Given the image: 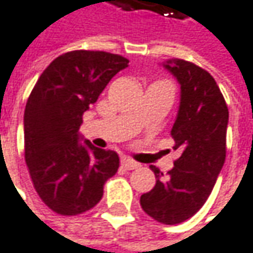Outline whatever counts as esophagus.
<instances>
[{"label":"esophagus","instance_id":"34e87169","mask_svg":"<svg viewBox=\"0 0 253 253\" xmlns=\"http://www.w3.org/2000/svg\"><path fill=\"white\" fill-rule=\"evenodd\" d=\"M122 165H123L126 169H128V171L139 168V164L134 162V161H131V159H128V158H123V159H122Z\"/></svg>","mask_w":253,"mask_h":253}]
</instances>
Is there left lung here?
<instances>
[{
  "instance_id": "1",
  "label": "left lung",
  "mask_w": 253,
  "mask_h": 253,
  "mask_svg": "<svg viewBox=\"0 0 253 253\" xmlns=\"http://www.w3.org/2000/svg\"><path fill=\"white\" fill-rule=\"evenodd\" d=\"M181 85L173 123V161L167 178L150 167L156 184L140 197L143 211L164 224L182 223L204 206L226 159L229 110L214 78L193 62L176 59L164 65Z\"/></svg>"
}]
</instances>
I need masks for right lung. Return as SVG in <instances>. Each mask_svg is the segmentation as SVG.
I'll return each mask as SVG.
<instances>
[{
    "label": "right lung",
    "mask_w": 253,
    "mask_h": 253,
    "mask_svg": "<svg viewBox=\"0 0 253 253\" xmlns=\"http://www.w3.org/2000/svg\"><path fill=\"white\" fill-rule=\"evenodd\" d=\"M120 55L72 50L40 75L24 111V158L36 193L55 213L77 216L101 200L105 181L117 172L114 150L81 145L84 113L111 78L127 68Z\"/></svg>",
    "instance_id": "right-lung-1"
}]
</instances>
